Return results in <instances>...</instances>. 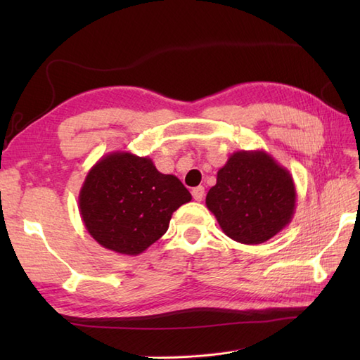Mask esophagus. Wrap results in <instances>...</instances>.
<instances>
[{"label":"esophagus","instance_id":"esophagus-1","mask_svg":"<svg viewBox=\"0 0 360 360\" xmlns=\"http://www.w3.org/2000/svg\"><path fill=\"white\" fill-rule=\"evenodd\" d=\"M192 195H193V200H195V201H202V198H204V187H202V186L195 187V188L192 190Z\"/></svg>","mask_w":360,"mask_h":360}]
</instances>
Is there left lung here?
<instances>
[{"label":"left lung","mask_w":360,"mask_h":360,"mask_svg":"<svg viewBox=\"0 0 360 360\" xmlns=\"http://www.w3.org/2000/svg\"><path fill=\"white\" fill-rule=\"evenodd\" d=\"M295 200L294 179L285 167L263 150H241L218 170L205 205L229 238L262 244L290 223Z\"/></svg>","instance_id":"8db88e82"}]
</instances>
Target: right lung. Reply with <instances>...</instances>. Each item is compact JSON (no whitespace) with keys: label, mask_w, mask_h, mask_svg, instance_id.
<instances>
[{"label":"right lung","mask_w":360,"mask_h":360,"mask_svg":"<svg viewBox=\"0 0 360 360\" xmlns=\"http://www.w3.org/2000/svg\"><path fill=\"white\" fill-rule=\"evenodd\" d=\"M190 201L184 184L174 174L158 172L150 158L112 151L88 172L79 210L101 246L139 255L167 232L173 212Z\"/></svg>","instance_id":"add662e5"}]
</instances>
